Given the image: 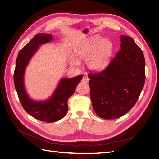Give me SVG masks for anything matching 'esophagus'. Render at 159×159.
<instances>
[{
    "label": "esophagus",
    "instance_id": "1",
    "mask_svg": "<svg viewBox=\"0 0 159 159\" xmlns=\"http://www.w3.org/2000/svg\"><path fill=\"white\" fill-rule=\"evenodd\" d=\"M89 79L87 75H84L82 80H81V81H82V82H84V83H88L89 81Z\"/></svg>",
    "mask_w": 159,
    "mask_h": 159
}]
</instances>
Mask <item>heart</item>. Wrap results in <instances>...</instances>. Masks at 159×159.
<instances>
[{
  "instance_id": "b5f03b06",
  "label": "heart",
  "mask_w": 159,
  "mask_h": 159,
  "mask_svg": "<svg viewBox=\"0 0 159 159\" xmlns=\"http://www.w3.org/2000/svg\"><path fill=\"white\" fill-rule=\"evenodd\" d=\"M112 44L107 39L101 40L99 36L88 38L76 47L75 55L80 60H87L88 68L93 71H100L107 66L112 52ZM73 63L78 64L79 61L74 58Z\"/></svg>"
}]
</instances>
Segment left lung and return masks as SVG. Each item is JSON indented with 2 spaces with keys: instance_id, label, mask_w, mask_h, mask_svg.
<instances>
[{
  "instance_id": "8db88e82",
  "label": "left lung",
  "mask_w": 159,
  "mask_h": 159,
  "mask_svg": "<svg viewBox=\"0 0 159 159\" xmlns=\"http://www.w3.org/2000/svg\"><path fill=\"white\" fill-rule=\"evenodd\" d=\"M121 48L107 68L89 73L90 98L105 119L123 116L135 105L145 81V60L131 37L121 36Z\"/></svg>"
}]
</instances>
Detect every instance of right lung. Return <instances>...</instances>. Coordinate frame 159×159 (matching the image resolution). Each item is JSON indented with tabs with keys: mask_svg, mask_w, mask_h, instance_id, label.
<instances>
[{
	"mask_svg": "<svg viewBox=\"0 0 159 159\" xmlns=\"http://www.w3.org/2000/svg\"><path fill=\"white\" fill-rule=\"evenodd\" d=\"M52 40L48 34H37L19 52L14 72V83L19 100L26 111L35 119L53 123L63 118L68 112V100L73 95L76 86L83 78L80 75L72 78H62L52 97L46 102H35L27 95L24 84L26 66L40 45Z\"/></svg>",
	"mask_w": 159,
	"mask_h": 159,
	"instance_id": "add662e5",
	"label": "right lung"
}]
</instances>
